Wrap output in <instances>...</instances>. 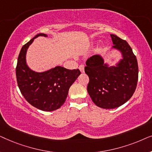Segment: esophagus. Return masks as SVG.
<instances>
[{"label":"esophagus","instance_id":"34e87169","mask_svg":"<svg viewBox=\"0 0 152 152\" xmlns=\"http://www.w3.org/2000/svg\"><path fill=\"white\" fill-rule=\"evenodd\" d=\"M79 69H80V70L81 71V72H82V73L84 72V65H80V67H79Z\"/></svg>","mask_w":152,"mask_h":152}]
</instances>
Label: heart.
<instances>
[{"label": "heart", "mask_w": 152, "mask_h": 152, "mask_svg": "<svg viewBox=\"0 0 152 152\" xmlns=\"http://www.w3.org/2000/svg\"><path fill=\"white\" fill-rule=\"evenodd\" d=\"M103 48H104V46L102 45V46H101L100 48H98L97 50V52H100V51H102L103 50Z\"/></svg>", "instance_id": "b5f03b06"}]
</instances>
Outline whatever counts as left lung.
<instances>
[{
  "label": "left lung",
  "instance_id": "1",
  "mask_svg": "<svg viewBox=\"0 0 152 152\" xmlns=\"http://www.w3.org/2000/svg\"><path fill=\"white\" fill-rule=\"evenodd\" d=\"M112 48L121 53L115 66L104 63L95 55L86 62L85 72L89 77L87 91L93 102L102 109H115L126 102L135 92L138 79V66L132 48L123 39L111 34Z\"/></svg>",
  "mask_w": 152,
  "mask_h": 152
}]
</instances>
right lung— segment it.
Wrapping results in <instances>:
<instances>
[{"mask_svg":"<svg viewBox=\"0 0 152 152\" xmlns=\"http://www.w3.org/2000/svg\"><path fill=\"white\" fill-rule=\"evenodd\" d=\"M38 37L48 35L37 34L20 50L16 68V80L20 93L31 105L41 111H53L64 104L70 87L81 72L59 66L41 72L30 69L26 63L27 50Z\"/></svg>","mask_w":152,"mask_h":152,"instance_id":"1","label":"right lung"}]
</instances>
